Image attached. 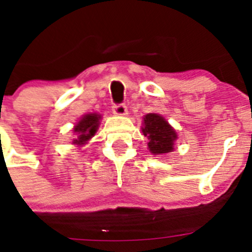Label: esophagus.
Listing matches in <instances>:
<instances>
[{"label": "esophagus", "instance_id": "obj_1", "mask_svg": "<svg viewBox=\"0 0 252 252\" xmlns=\"http://www.w3.org/2000/svg\"><path fill=\"white\" fill-rule=\"evenodd\" d=\"M112 111H113V113H115V115H117V116L127 115V107H126V104H124V103L113 104Z\"/></svg>", "mask_w": 252, "mask_h": 252}]
</instances>
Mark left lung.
<instances>
[{
  "label": "left lung",
  "mask_w": 252,
  "mask_h": 252,
  "mask_svg": "<svg viewBox=\"0 0 252 252\" xmlns=\"http://www.w3.org/2000/svg\"><path fill=\"white\" fill-rule=\"evenodd\" d=\"M142 133L148 137V146L155 155L173 151V145L177 140L174 128L157 113H149L144 119Z\"/></svg>",
  "instance_id": "8db88e82"
}]
</instances>
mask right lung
<instances>
[{
  "label": "right lung",
  "mask_w": 252,
  "mask_h": 252,
  "mask_svg": "<svg viewBox=\"0 0 252 252\" xmlns=\"http://www.w3.org/2000/svg\"><path fill=\"white\" fill-rule=\"evenodd\" d=\"M99 124V116L95 113H90L86 115L81 121L75 125L74 132L77 135V139L73 141V144L77 145H83L90 139L94 136V133L97 132Z\"/></svg>",
  "instance_id": "1"
}]
</instances>
